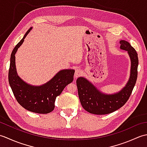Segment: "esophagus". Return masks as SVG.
Instances as JSON below:
<instances>
[{
	"label": "esophagus",
	"mask_w": 147,
	"mask_h": 147,
	"mask_svg": "<svg viewBox=\"0 0 147 147\" xmlns=\"http://www.w3.org/2000/svg\"><path fill=\"white\" fill-rule=\"evenodd\" d=\"M82 74V71L80 69H76L75 70V73H74V77L78 78Z\"/></svg>",
	"instance_id": "34e87169"
}]
</instances>
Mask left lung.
Returning a JSON list of instances; mask_svg holds the SVG:
<instances>
[{"instance_id": "obj_1", "label": "left lung", "mask_w": 147, "mask_h": 147, "mask_svg": "<svg viewBox=\"0 0 147 147\" xmlns=\"http://www.w3.org/2000/svg\"><path fill=\"white\" fill-rule=\"evenodd\" d=\"M120 48L128 53L131 71L128 82L120 92L114 94L102 93L83 77L76 80L80 100L83 109L91 114L103 115L112 113L126 104L131 94L138 76V57L135 49L125 40L120 41Z\"/></svg>"}]
</instances>
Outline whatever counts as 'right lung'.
Listing matches in <instances>:
<instances>
[{
	"label": "right lung",
	"mask_w": 147,
	"mask_h": 147,
	"mask_svg": "<svg viewBox=\"0 0 147 147\" xmlns=\"http://www.w3.org/2000/svg\"><path fill=\"white\" fill-rule=\"evenodd\" d=\"M32 27L28 30L21 41L16 45L11 55L9 69V83L16 99L26 110L38 114H48L55 108V101L68 84L73 82L74 70H61L41 86H32L22 80L17 74L15 54L23 43Z\"/></svg>",
	"instance_id": "obj_1"
}]
</instances>
